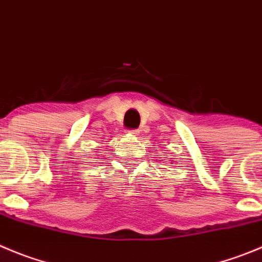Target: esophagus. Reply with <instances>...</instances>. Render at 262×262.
I'll use <instances>...</instances> for the list:
<instances>
[{"label":"esophagus","instance_id":"34e87169","mask_svg":"<svg viewBox=\"0 0 262 262\" xmlns=\"http://www.w3.org/2000/svg\"><path fill=\"white\" fill-rule=\"evenodd\" d=\"M139 134H140V129H131V131H128L129 136H139Z\"/></svg>","mask_w":262,"mask_h":262}]
</instances>
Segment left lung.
Here are the masks:
<instances>
[{
	"label": "left lung",
	"instance_id": "8db88e82",
	"mask_svg": "<svg viewBox=\"0 0 262 262\" xmlns=\"http://www.w3.org/2000/svg\"><path fill=\"white\" fill-rule=\"evenodd\" d=\"M173 162H175V161H172V162H171V163H173Z\"/></svg>",
	"mask_w": 262,
	"mask_h": 262
}]
</instances>
